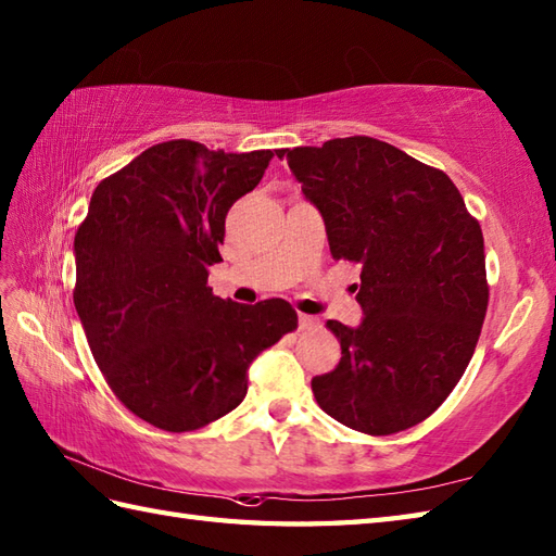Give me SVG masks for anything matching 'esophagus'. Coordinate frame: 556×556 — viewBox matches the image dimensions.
<instances>
[{"label":"esophagus","mask_w":556,"mask_h":556,"mask_svg":"<svg viewBox=\"0 0 556 556\" xmlns=\"http://www.w3.org/2000/svg\"><path fill=\"white\" fill-rule=\"evenodd\" d=\"M315 325H317V317L305 315V313L299 315V327H301V329H311V327H315Z\"/></svg>","instance_id":"1"}]
</instances>
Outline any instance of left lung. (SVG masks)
<instances>
[{
	"label": "left lung",
	"mask_w": 556,
	"mask_h": 556,
	"mask_svg": "<svg viewBox=\"0 0 556 556\" xmlns=\"http://www.w3.org/2000/svg\"><path fill=\"white\" fill-rule=\"evenodd\" d=\"M320 210L332 257L361 265L358 327L313 377L317 404L351 430L394 434L422 422L466 372L488 313L485 243L454 181L368 136L285 150Z\"/></svg>",
	"instance_id": "1"
}]
</instances>
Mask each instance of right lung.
Here are the masks:
<instances>
[{
    "label": "right lung",
    "mask_w": 556,
    "mask_h": 556,
    "mask_svg": "<svg viewBox=\"0 0 556 556\" xmlns=\"http://www.w3.org/2000/svg\"><path fill=\"white\" fill-rule=\"evenodd\" d=\"M285 150L167 140L100 181L76 231L74 305L104 380L138 418L188 432L227 416L248 368L293 332L287 301H224L207 287L229 207Z\"/></svg>",
    "instance_id": "right-lung-1"
}]
</instances>
